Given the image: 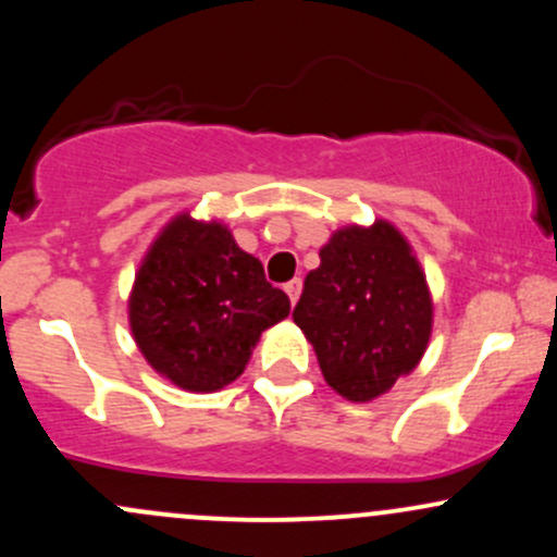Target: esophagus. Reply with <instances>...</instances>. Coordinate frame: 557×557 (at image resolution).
<instances>
[{"label":"esophagus","instance_id":"obj_1","mask_svg":"<svg viewBox=\"0 0 557 557\" xmlns=\"http://www.w3.org/2000/svg\"><path fill=\"white\" fill-rule=\"evenodd\" d=\"M285 293H288L290 304H296V301H298V296H301V277L290 280V283L285 285Z\"/></svg>","mask_w":557,"mask_h":557}]
</instances>
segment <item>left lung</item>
<instances>
[{
  "label": "left lung",
  "instance_id": "8db88e82",
  "mask_svg": "<svg viewBox=\"0 0 557 557\" xmlns=\"http://www.w3.org/2000/svg\"><path fill=\"white\" fill-rule=\"evenodd\" d=\"M293 322L327 386L351 401L386 394L425 354L433 307L425 274L388 222L338 230L304 280Z\"/></svg>",
  "mask_w": 557,
  "mask_h": 557
}]
</instances>
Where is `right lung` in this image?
<instances>
[{
  "mask_svg": "<svg viewBox=\"0 0 557 557\" xmlns=\"http://www.w3.org/2000/svg\"><path fill=\"white\" fill-rule=\"evenodd\" d=\"M288 311V296L227 227L187 213L152 243L129 298L134 341L152 370L200 394L235 381L259 335Z\"/></svg>",
  "mask_w": 557,
  "mask_h": 557,
  "instance_id": "right-lung-1",
  "label": "right lung"
}]
</instances>
